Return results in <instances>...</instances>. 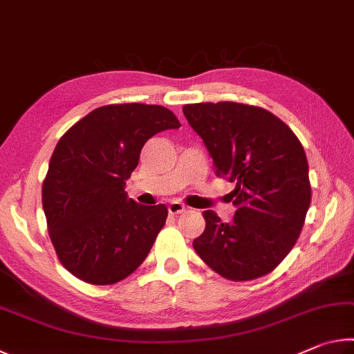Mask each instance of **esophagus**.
Wrapping results in <instances>:
<instances>
[{
  "label": "esophagus",
  "instance_id": "obj_1",
  "mask_svg": "<svg viewBox=\"0 0 354 354\" xmlns=\"http://www.w3.org/2000/svg\"><path fill=\"white\" fill-rule=\"evenodd\" d=\"M185 211V206L183 205V203H179L176 200H173L170 205H169V214L171 215H176V214H181Z\"/></svg>",
  "mask_w": 354,
  "mask_h": 354
}]
</instances>
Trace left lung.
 I'll return each instance as SVG.
<instances>
[{
	"label": "left lung",
	"instance_id": "obj_1",
	"mask_svg": "<svg viewBox=\"0 0 354 354\" xmlns=\"http://www.w3.org/2000/svg\"><path fill=\"white\" fill-rule=\"evenodd\" d=\"M183 112L212 156L215 175L234 183L236 215L223 223L205 211L194 248L230 281L274 270L290 253L310 205L306 153L293 131L262 107L220 101L185 104Z\"/></svg>",
	"mask_w": 354,
	"mask_h": 354
}]
</instances>
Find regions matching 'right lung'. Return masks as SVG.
<instances>
[{
    "label": "right lung",
    "mask_w": 354,
    "mask_h": 354,
    "mask_svg": "<svg viewBox=\"0 0 354 354\" xmlns=\"http://www.w3.org/2000/svg\"><path fill=\"white\" fill-rule=\"evenodd\" d=\"M181 127L158 104H107L76 122L53 151L41 185L48 234L73 277L109 286L145 261L167 220V206L128 200L127 179L145 142Z\"/></svg>",
    "instance_id": "obj_1"
}]
</instances>
